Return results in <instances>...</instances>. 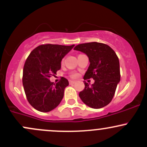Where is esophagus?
<instances>
[{"label": "esophagus", "instance_id": "1", "mask_svg": "<svg viewBox=\"0 0 147 147\" xmlns=\"http://www.w3.org/2000/svg\"><path fill=\"white\" fill-rule=\"evenodd\" d=\"M69 84H70V85H72V84H75V81L70 80V81H69Z\"/></svg>", "mask_w": 147, "mask_h": 147}]
</instances>
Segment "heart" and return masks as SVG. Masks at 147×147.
Returning a JSON list of instances; mask_svg holds the SVG:
<instances>
[{
	"mask_svg": "<svg viewBox=\"0 0 147 147\" xmlns=\"http://www.w3.org/2000/svg\"><path fill=\"white\" fill-rule=\"evenodd\" d=\"M77 76H78V75L77 73H72L71 75V77H72V78H76V77H77Z\"/></svg>",
	"mask_w": 147,
	"mask_h": 147,
	"instance_id": "1",
	"label": "heart"
}]
</instances>
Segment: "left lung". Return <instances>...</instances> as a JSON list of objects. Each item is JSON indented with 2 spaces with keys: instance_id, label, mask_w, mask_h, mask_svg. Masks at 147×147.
Here are the masks:
<instances>
[{
  "instance_id": "obj_1",
  "label": "left lung",
  "mask_w": 147,
  "mask_h": 147,
  "mask_svg": "<svg viewBox=\"0 0 147 147\" xmlns=\"http://www.w3.org/2000/svg\"><path fill=\"white\" fill-rule=\"evenodd\" d=\"M74 50L87 55L90 61L84 79L95 80L90 86L84 82L85 88L79 95L86 105L92 109H101L113 99L116 88L120 81L119 59L108 45L97 42L82 43Z\"/></svg>"
}]
</instances>
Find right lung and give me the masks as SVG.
Masks as SVG:
<instances>
[{
    "mask_svg": "<svg viewBox=\"0 0 147 147\" xmlns=\"http://www.w3.org/2000/svg\"><path fill=\"white\" fill-rule=\"evenodd\" d=\"M75 45H41L33 50L25 61L23 72V85L30 105L41 112L55 109L63 97L69 85L61 77L57 84L50 81L61 69V62Z\"/></svg>",
    "mask_w": 147,
    "mask_h": 147,
    "instance_id": "add662e5",
    "label": "right lung"
}]
</instances>
